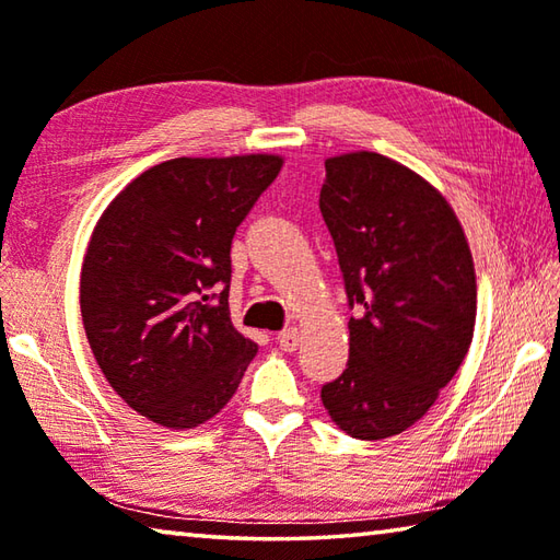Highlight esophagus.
<instances>
[{
    "label": "esophagus",
    "instance_id": "esophagus-1",
    "mask_svg": "<svg viewBox=\"0 0 560 560\" xmlns=\"http://www.w3.org/2000/svg\"><path fill=\"white\" fill-rule=\"evenodd\" d=\"M277 343L283 348V350H296L299 343H301V334L299 328H287L281 330V334L277 336Z\"/></svg>",
    "mask_w": 560,
    "mask_h": 560
}]
</instances>
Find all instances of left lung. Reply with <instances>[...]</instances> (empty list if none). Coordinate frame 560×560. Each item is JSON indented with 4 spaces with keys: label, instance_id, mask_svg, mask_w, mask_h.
<instances>
[{
    "label": "left lung",
    "instance_id": "obj_1",
    "mask_svg": "<svg viewBox=\"0 0 560 560\" xmlns=\"http://www.w3.org/2000/svg\"><path fill=\"white\" fill-rule=\"evenodd\" d=\"M318 207L353 311L348 365L320 400L350 438H393L430 410L469 350L467 236L428 179L368 150L326 160Z\"/></svg>",
    "mask_w": 560,
    "mask_h": 560
}]
</instances>
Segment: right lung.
Returning <instances> with one entry per match:
<instances>
[{
  "label": "right lung",
  "mask_w": 560,
  "mask_h": 560,
  "mask_svg": "<svg viewBox=\"0 0 560 560\" xmlns=\"http://www.w3.org/2000/svg\"><path fill=\"white\" fill-rule=\"evenodd\" d=\"M281 165L279 155L175 158L101 214L81 269L83 328L113 390L150 422H207L257 355L230 318V252Z\"/></svg>",
  "instance_id": "add662e5"
}]
</instances>
